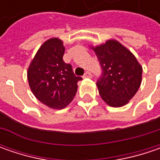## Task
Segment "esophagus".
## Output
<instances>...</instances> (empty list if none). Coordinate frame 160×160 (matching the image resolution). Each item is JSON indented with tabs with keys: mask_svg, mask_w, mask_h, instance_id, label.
Instances as JSON below:
<instances>
[{
	"mask_svg": "<svg viewBox=\"0 0 160 160\" xmlns=\"http://www.w3.org/2000/svg\"><path fill=\"white\" fill-rule=\"evenodd\" d=\"M89 77H92V74L90 73L89 71H86L83 75V78H89Z\"/></svg>",
	"mask_w": 160,
	"mask_h": 160,
	"instance_id": "34e87169",
	"label": "esophagus"
}]
</instances>
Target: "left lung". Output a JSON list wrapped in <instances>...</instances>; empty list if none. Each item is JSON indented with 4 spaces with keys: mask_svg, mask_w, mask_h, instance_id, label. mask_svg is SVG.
Instances as JSON below:
<instances>
[{
    "mask_svg": "<svg viewBox=\"0 0 160 160\" xmlns=\"http://www.w3.org/2000/svg\"><path fill=\"white\" fill-rule=\"evenodd\" d=\"M100 61L102 77L97 82L100 95L108 106H125L142 83V67L127 48L117 40L91 47Z\"/></svg>",
    "mask_w": 160,
    "mask_h": 160,
    "instance_id": "obj_1",
    "label": "left lung"
}]
</instances>
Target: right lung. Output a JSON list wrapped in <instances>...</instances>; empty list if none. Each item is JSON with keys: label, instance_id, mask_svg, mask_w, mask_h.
Segmentation results:
<instances>
[{"label": "right lung", "instance_id": "1", "mask_svg": "<svg viewBox=\"0 0 160 160\" xmlns=\"http://www.w3.org/2000/svg\"><path fill=\"white\" fill-rule=\"evenodd\" d=\"M65 47L58 38H51L39 48L28 69L30 89L38 101L54 109L70 103L77 91V82L70 64L63 61Z\"/></svg>", "mask_w": 160, "mask_h": 160}]
</instances>
